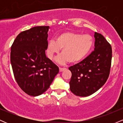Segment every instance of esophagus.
<instances>
[{
    "label": "esophagus",
    "mask_w": 123,
    "mask_h": 123,
    "mask_svg": "<svg viewBox=\"0 0 123 123\" xmlns=\"http://www.w3.org/2000/svg\"><path fill=\"white\" fill-rule=\"evenodd\" d=\"M59 69H60V72H62V71H63V70H66V68H64L60 67L59 68Z\"/></svg>",
    "instance_id": "34e87169"
}]
</instances>
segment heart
Returning a JSON list of instances; mask_svg holds the SVG:
<instances>
[{
    "label": "heart",
    "mask_w": 123,
    "mask_h": 123,
    "mask_svg": "<svg viewBox=\"0 0 123 123\" xmlns=\"http://www.w3.org/2000/svg\"><path fill=\"white\" fill-rule=\"evenodd\" d=\"M94 45V39L89 34L73 32L61 33L55 41L51 40L47 47V55L52 59L55 54L62 49L63 54L57 58V61L62 64L70 62L77 63L84 60L90 53Z\"/></svg>",
    "instance_id": "obj_1"
}]
</instances>
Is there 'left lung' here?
Wrapping results in <instances>:
<instances>
[{
    "label": "left lung",
    "mask_w": 123,
    "mask_h": 123,
    "mask_svg": "<svg viewBox=\"0 0 123 123\" xmlns=\"http://www.w3.org/2000/svg\"><path fill=\"white\" fill-rule=\"evenodd\" d=\"M95 49L79 63L70 66V90L74 95L87 97L94 94L108 80L111 70V45L101 33L95 32Z\"/></svg>",
    "instance_id": "obj_1"
}]
</instances>
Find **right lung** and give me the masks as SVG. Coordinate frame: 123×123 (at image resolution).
Here are the masks:
<instances>
[{"label": "right lung", "instance_id": "1", "mask_svg": "<svg viewBox=\"0 0 123 123\" xmlns=\"http://www.w3.org/2000/svg\"><path fill=\"white\" fill-rule=\"evenodd\" d=\"M49 26H35L21 32L11 47L14 78L23 91L36 97L50 87L58 67L46 57Z\"/></svg>", "mask_w": 123, "mask_h": 123}]
</instances>
